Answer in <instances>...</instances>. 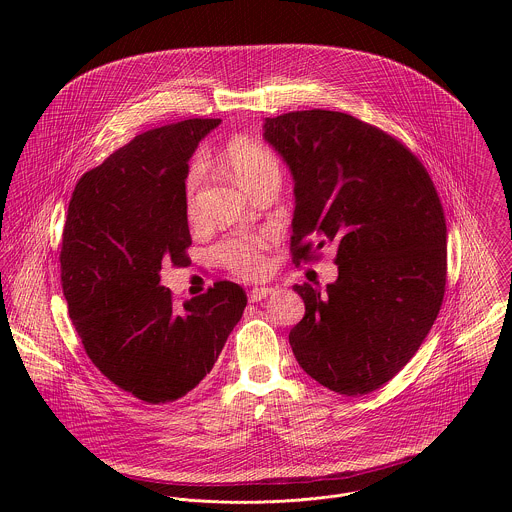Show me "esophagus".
Instances as JSON below:
<instances>
[{
  "label": "esophagus",
  "instance_id": "34e87169",
  "mask_svg": "<svg viewBox=\"0 0 512 512\" xmlns=\"http://www.w3.org/2000/svg\"><path fill=\"white\" fill-rule=\"evenodd\" d=\"M272 293V288H268V286H264V288H252L250 293H248V299L254 303V301H262V299H266L268 295Z\"/></svg>",
  "mask_w": 512,
  "mask_h": 512
}]
</instances>
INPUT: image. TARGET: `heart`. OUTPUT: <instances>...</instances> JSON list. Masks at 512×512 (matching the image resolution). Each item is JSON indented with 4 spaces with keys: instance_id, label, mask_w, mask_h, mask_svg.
<instances>
[{
    "instance_id": "b5f03b06",
    "label": "heart",
    "mask_w": 512,
    "mask_h": 512,
    "mask_svg": "<svg viewBox=\"0 0 512 512\" xmlns=\"http://www.w3.org/2000/svg\"><path fill=\"white\" fill-rule=\"evenodd\" d=\"M220 163L244 185L250 193L268 183L280 181V163L270 147L248 136H234L220 149ZM203 169L195 163L185 179V209L189 219L197 215V187L201 183ZM268 232L240 234L220 240L213 248V256L222 268L236 276L256 278L268 268Z\"/></svg>"
}]
</instances>
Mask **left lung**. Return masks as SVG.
<instances>
[{"label":"left lung","mask_w":512,"mask_h":512,"mask_svg":"<svg viewBox=\"0 0 512 512\" xmlns=\"http://www.w3.org/2000/svg\"><path fill=\"white\" fill-rule=\"evenodd\" d=\"M264 138L292 171L293 264L337 248L339 278L290 331L299 366L325 388L368 394L428 337L445 293L447 228L434 181L394 136L355 116L299 110L266 118Z\"/></svg>","instance_id":"1"}]
</instances>
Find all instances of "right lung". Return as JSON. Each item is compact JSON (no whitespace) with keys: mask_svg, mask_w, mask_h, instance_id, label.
<instances>
[{"mask_svg":"<svg viewBox=\"0 0 512 512\" xmlns=\"http://www.w3.org/2000/svg\"><path fill=\"white\" fill-rule=\"evenodd\" d=\"M219 124L147 130L86 171L69 203L59 260L74 329L92 365L147 404L175 402L211 372L248 301L224 280L177 307L161 286L163 266L189 260V159Z\"/></svg>","mask_w":512,"mask_h":512,"instance_id":"right-lung-1","label":"right lung"}]
</instances>
